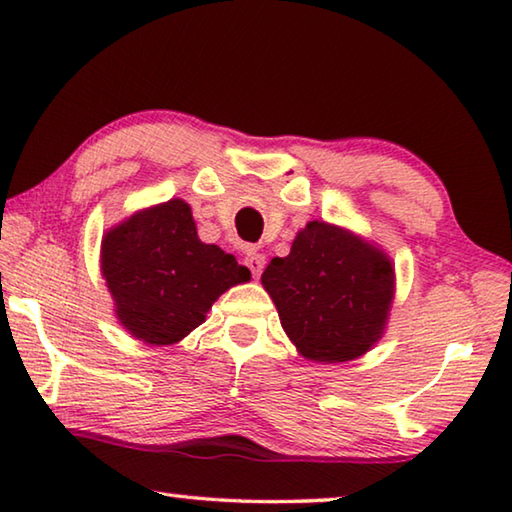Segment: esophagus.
<instances>
[{"label": "esophagus", "mask_w": 512, "mask_h": 512, "mask_svg": "<svg viewBox=\"0 0 512 512\" xmlns=\"http://www.w3.org/2000/svg\"><path fill=\"white\" fill-rule=\"evenodd\" d=\"M245 265L249 267L251 274H254V279H258V276H261L263 270H265V256L261 254V251H256V249H247Z\"/></svg>", "instance_id": "obj_1"}]
</instances>
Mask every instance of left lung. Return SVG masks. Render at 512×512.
<instances>
[{
	"instance_id": "left-lung-1",
	"label": "left lung",
	"mask_w": 512,
	"mask_h": 512,
	"mask_svg": "<svg viewBox=\"0 0 512 512\" xmlns=\"http://www.w3.org/2000/svg\"><path fill=\"white\" fill-rule=\"evenodd\" d=\"M263 285L299 353L348 362L378 342L393 299V267L380 249L326 222H308L290 254L272 258Z\"/></svg>"
}]
</instances>
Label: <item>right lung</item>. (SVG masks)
<instances>
[{"label":"right lung","instance_id":"obj_1","mask_svg":"<svg viewBox=\"0 0 512 512\" xmlns=\"http://www.w3.org/2000/svg\"><path fill=\"white\" fill-rule=\"evenodd\" d=\"M101 270L116 317L141 342L166 346L202 324L213 301L249 270L218 245L197 238L182 200L134 213L105 233Z\"/></svg>","mask_w":512,"mask_h":512}]
</instances>
